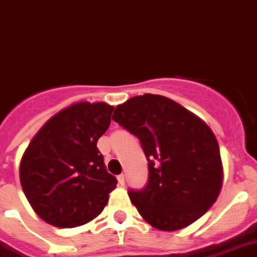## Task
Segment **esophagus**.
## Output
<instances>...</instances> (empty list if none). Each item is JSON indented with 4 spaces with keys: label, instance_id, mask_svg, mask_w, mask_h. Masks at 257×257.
Instances as JSON below:
<instances>
[{
    "label": "esophagus",
    "instance_id": "obj_1",
    "mask_svg": "<svg viewBox=\"0 0 257 257\" xmlns=\"http://www.w3.org/2000/svg\"><path fill=\"white\" fill-rule=\"evenodd\" d=\"M117 181H119V183H120V185H124V182H126V177H124L123 174H120V175L117 177Z\"/></svg>",
    "mask_w": 257,
    "mask_h": 257
}]
</instances>
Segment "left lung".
<instances>
[{
    "label": "left lung",
    "mask_w": 257,
    "mask_h": 257,
    "mask_svg": "<svg viewBox=\"0 0 257 257\" xmlns=\"http://www.w3.org/2000/svg\"><path fill=\"white\" fill-rule=\"evenodd\" d=\"M112 120L136 136L148 160L149 181L128 190L148 223L164 231L196 222L218 198L223 168L216 138L200 117L157 94L116 106Z\"/></svg>",
    "instance_id": "8db88e82"
}]
</instances>
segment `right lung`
Segmentation results:
<instances>
[{
    "mask_svg": "<svg viewBox=\"0 0 257 257\" xmlns=\"http://www.w3.org/2000/svg\"><path fill=\"white\" fill-rule=\"evenodd\" d=\"M112 112L105 102H78L52 116L30 142L20 163V183L46 223L75 227L102 212L117 183L97 148Z\"/></svg>",
    "mask_w": 257,
    "mask_h": 257,
    "instance_id": "add662e5",
    "label": "right lung"
}]
</instances>
